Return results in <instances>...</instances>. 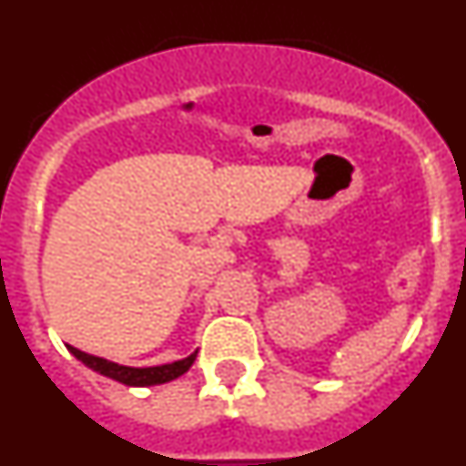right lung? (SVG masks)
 <instances>
[{
    "label": "right lung",
    "instance_id": "right-lung-1",
    "mask_svg": "<svg viewBox=\"0 0 466 466\" xmlns=\"http://www.w3.org/2000/svg\"><path fill=\"white\" fill-rule=\"evenodd\" d=\"M69 352H72L76 360L84 361L86 366H90L93 371L102 373V376L111 378V380H118L123 382V385H133V387H149V385H160V382L175 380V378H179L182 373H187L188 369H191V364L196 361V355H198V352H193V355H188L187 360L172 361V364L133 369V366L114 364V361L102 360V357L86 355V352H81L79 348H72V345H69Z\"/></svg>",
    "mask_w": 466,
    "mask_h": 466
}]
</instances>
